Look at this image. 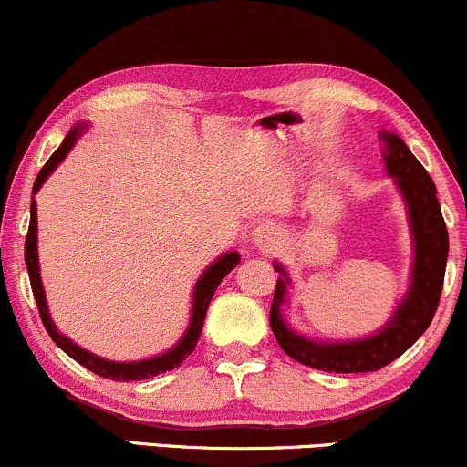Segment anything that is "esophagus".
Wrapping results in <instances>:
<instances>
[{
  "label": "esophagus",
  "instance_id": "1",
  "mask_svg": "<svg viewBox=\"0 0 467 467\" xmlns=\"http://www.w3.org/2000/svg\"><path fill=\"white\" fill-rule=\"evenodd\" d=\"M253 244L259 250H271L277 244V230L273 225H259L253 233Z\"/></svg>",
  "mask_w": 467,
  "mask_h": 467
}]
</instances>
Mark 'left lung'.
<instances>
[{"label":"left lung","instance_id":"left-lung-1","mask_svg":"<svg viewBox=\"0 0 467 467\" xmlns=\"http://www.w3.org/2000/svg\"><path fill=\"white\" fill-rule=\"evenodd\" d=\"M380 143L387 174L396 179L410 213L411 237H414L410 291L402 297L391 320L374 336L362 340L316 342L288 328L284 320L282 304L286 299V286L291 279L279 264H275V271H279L282 277L275 286L271 328L284 353L311 369L333 371V374H367V371L382 369L423 336L439 308L450 242L436 199V185L430 179L428 170L411 154L410 147L402 143L400 136L380 131Z\"/></svg>","mask_w":467,"mask_h":467}]
</instances>
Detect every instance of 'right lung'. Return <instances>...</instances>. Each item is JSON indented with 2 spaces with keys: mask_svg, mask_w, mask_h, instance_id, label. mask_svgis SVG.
<instances>
[{
  "mask_svg": "<svg viewBox=\"0 0 467 467\" xmlns=\"http://www.w3.org/2000/svg\"><path fill=\"white\" fill-rule=\"evenodd\" d=\"M85 125H76L71 131L67 134V139L62 140V145L53 151L51 159L47 161L42 170H39L36 183H33V194L42 188L44 181L48 179L53 170L65 161V156L68 154L73 145H76V139L82 134ZM24 259H26V268H28V279H31V288L33 296H36L37 302V311L39 317H42L44 328L48 331L51 340L60 347L67 356H71L73 360L80 362L82 367L93 371V374L109 378V380H118V382H130V380H145V378L165 374V371L174 369V367H181V362L194 351L196 342H199L201 331H203V320H205V311L210 306V299H213L214 291L221 284V279L225 277L234 266L239 264V253H225L221 254L217 262L213 266L205 268V273L201 275L199 282L194 286V299H192V316H190V324L188 331L183 333V337L179 340V345L171 347L170 351L161 353V356L147 358V360H139V362H111L105 360V358H98L93 353L85 351L82 347H78L76 342L68 340L67 336H62L60 331L53 324L51 316H48V306H47V297H44V288H42V279H39V264H37V205L36 201H31V223H28V234H26V244H24Z\"/></svg>",
  "mask_w": 467,
  "mask_h": 467,
  "instance_id": "right-lung-1",
  "label": "right lung"
}]
</instances>
